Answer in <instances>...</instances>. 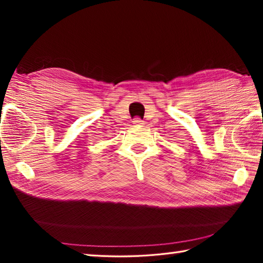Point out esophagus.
Wrapping results in <instances>:
<instances>
[{
  "instance_id": "34e87169",
  "label": "esophagus",
  "mask_w": 263,
  "mask_h": 263,
  "mask_svg": "<svg viewBox=\"0 0 263 263\" xmlns=\"http://www.w3.org/2000/svg\"><path fill=\"white\" fill-rule=\"evenodd\" d=\"M132 123L135 124V125H142V124H144V121H142L140 117H136V118H133Z\"/></svg>"
}]
</instances>
